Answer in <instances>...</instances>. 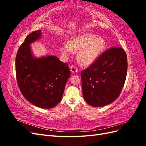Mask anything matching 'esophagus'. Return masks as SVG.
<instances>
[{"instance_id":"esophagus-1","label":"esophagus","mask_w":146,"mask_h":146,"mask_svg":"<svg viewBox=\"0 0 146 146\" xmlns=\"http://www.w3.org/2000/svg\"><path fill=\"white\" fill-rule=\"evenodd\" d=\"M70 72L73 74L77 73L78 72V70H77V68L74 65H72L70 66Z\"/></svg>"}]
</instances>
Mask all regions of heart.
Returning a JSON list of instances; mask_svg holds the SVG:
<instances>
[{"mask_svg": "<svg viewBox=\"0 0 146 146\" xmlns=\"http://www.w3.org/2000/svg\"><path fill=\"white\" fill-rule=\"evenodd\" d=\"M105 46L102 37L87 33L70 38L68 44H64L61 47V52L65 56L69 55L72 50L77 52L78 62L83 66H90L102 54Z\"/></svg>", "mask_w": 146, "mask_h": 146, "instance_id": "1", "label": "heart"}]
</instances>
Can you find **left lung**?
I'll use <instances>...</instances> for the list:
<instances>
[{"instance_id":"1","label":"left lung","mask_w":146,"mask_h":146,"mask_svg":"<svg viewBox=\"0 0 146 146\" xmlns=\"http://www.w3.org/2000/svg\"><path fill=\"white\" fill-rule=\"evenodd\" d=\"M127 73V58L121 47L109 48L81 72L84 99L94 107L112 103L121 93Z\"/></svg>"}]
</instances>
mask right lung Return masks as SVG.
I'll return each instance as SVG.
<instances>
[{
	"mask_svg": "<svg viewBox=\"0 0 146 146\" xmlns=\"http://www.w3.org/2000/svg\"><path fill=\"white\" fill-rule=\"evenodd\" d=\"M41 38V31L26 37L16 57L18 86L24 98L39 108L55 107L62 99L66 83L70 76L68 65L53 55L35 57L30 44Z\"/></svg>",
	"mask_w": 146,
	"mask_h": 146,
	"instance_id": "obj_1",
	"label": "right lung"
}]
</instances>
